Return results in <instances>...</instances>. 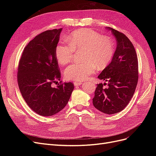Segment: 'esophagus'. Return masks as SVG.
Listing matches in <instances>:
<instances>
[{"label": "esophagus", "instance_id": "1", "mask_svg": "<svg viewBox=\"0 0 156 156\" xmlns=\"http://www.w3.org/2000/svg\"><path fill=\"white\" fill-rule=\"evenodd\" d=\"M73 84H74V85L75 86V87H78V86H80V85H81L82 84V82H74L73 83Z\"/></svg>", "mask_w": 156, "mask_h": 156}]
</instances>
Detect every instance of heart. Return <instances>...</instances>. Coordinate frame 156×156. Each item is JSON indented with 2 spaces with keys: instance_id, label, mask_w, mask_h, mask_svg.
Wrapping results in <instances>:
<instances>
[{
  "instance_id": "obj_1",
  "label": "heart",
  "mask_w": 156,
  "mask_h": 156,
  "mask_svg": "<svg viewBox=\"0 0 156 156\" xmlns=\"http://www.w3.org/2000/svg\"><path fill=\"white\" fill-rule=\"evenodd\" d=\"M68 44L59 43L55 48L58 63L64 66L72 60L75 51L83 50L84 62L69 65L64 70V76L69 81H83L95 72L96 67L105 68L111 62L115 53L110 37L103 36L92 29H83L73 32L66 37Z\"/></svg>"
}]
</instances>
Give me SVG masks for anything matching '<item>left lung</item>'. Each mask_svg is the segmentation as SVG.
<instances>
[{"label": "left lung", "instance_id": "left-lung-1", "mask_svg": "<svg viewBox=\"0 0 156 156\" xmlns=\"http://www.w3.org/2000/svg\"><path fill=\"white\" fill-rule=\"evenodd\" d=\"M107 29L116 37L117 46L111 62L98 77L108 86L104 88L106 83L98 84L92 101L99 111L113 115L123 110L133 96L139 79L138 60L128 37L111 27Z\"/></svg>", "mask_w": 156, "mask_h": 156}]
</instances>
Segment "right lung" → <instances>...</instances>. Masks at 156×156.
I'll use <instances>...</instances> for the list:
<instances>
[{"label": "right lung", "instance_id": "obj_1", "mask_svg": "<svg viewBox=\"0 0 156 156\" xmlns=\"http://www.w3.org/2000/svg\"><path fill=\"white\" fill-rule=\"evenodd\" d=\"M62 29L46 30L37 35L25 47L19 62L17 83L27 105L37 114L53 116L67 105L74 84H53L61 73L55 57V48Z\"/></svg>", "mask_w": 156, "mask_h": 156}]
</instances>
